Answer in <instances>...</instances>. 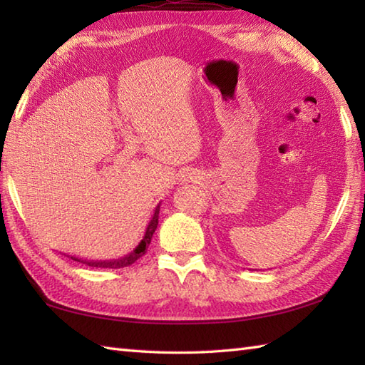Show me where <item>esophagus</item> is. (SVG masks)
<instances>
[{"label":"esophagus","mask_w":365,"mask_h":365,"mask_svg":"<svg viewBox=\"0 0 365 365\" xmlns=\"http://www.w3.org/2000/svg\"><path fill=\"white\" fill-rule=\"evenodd\" d=\"M195 178H196L195 175H191V174H190V175L187 177V180H192V182H195Z\"/></svg>","instance_id":"esophagus-1"}]
</instances>
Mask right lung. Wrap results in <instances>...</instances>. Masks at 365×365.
Returning <instances> with one entry per match:
<instances>
[{"label":"right lung","mask_w":365,"mask_h":365,"mask_svg":"<svg viewBox=\"0 0 365 365\" xmlns=\"http://www.w3.org/2000/svg\"><path fill=\"white\" fill-rule=\"evenodd\" d=\"M158 213H160V204L157 205V208H155V213L152 216L149 226H147V229H145V234H144V238L141 240V243L136 246V250L133 252H130L128 255H125V257L115 259V260H83V259H78V257H71V259L76 260V262H81V263H84V265H88V267H96V268H123V267H130L131 263H135L139 257H143V255L147 251V247H149L150 240L153 237V232H155V229H157V226H158Z\"/></svg>","instance_id":"obj_1"}]
</instances>
